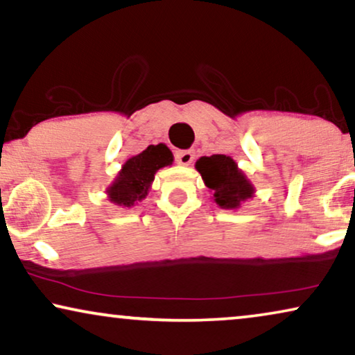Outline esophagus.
<instances>
[{
	"label": "esophagus",
	"instance_id": "1",
	"mask_svg": "<svg viewBox=\"0 0 355 355\" xmlns=\"http://www.w3.org/2000/svg\"><path fill=\"white\" fill-rule=\"evenodd\" d=\"M193 162V152L192 150H178L176 152V163L182 164V166H189Z\"/></svg>",
	"mask_w": 355,
	"mask_h": 355
}]
</instances>
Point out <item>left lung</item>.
<instances>
[{
    "instance_id": "1",
    "label": "left lung",
    "mask_w": 355,
    "mask_h": 355,
    "mask_svg": "<svg viewBox=\"0 0 355 355\" xmlns=\"http://www.w3.org/2000/svg\"><path fill=\"white\" fill-rule=\"evenodd\" d=\"M196 169L213 192V202L225 210H236L255 196V187L237 163L226 155H211L197 159Z\"/></svg>"
}]
</instances>
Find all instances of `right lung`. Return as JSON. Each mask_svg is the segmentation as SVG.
Returning <instances> with one entry per match:
<instances>
[{
  "mask_svg": "<svg viewBox=\"0 0 355 355\" xmlns=\"http://www.w3.org/2000/svg\"><path fill=\"white\" fill-rule=\"evenodd\" d=\"M173 153L164 144L148 145L144 152L129 158L116 174L114 181L106 187L108 200L114 205L130 208L142 202L152 189L158 169L173 164Z\"/></svg>",
  "mask_w": 355,
  "mask_h": 355,
  "instance_id": "1",
  "label": "right lung"
}]
</instances>
